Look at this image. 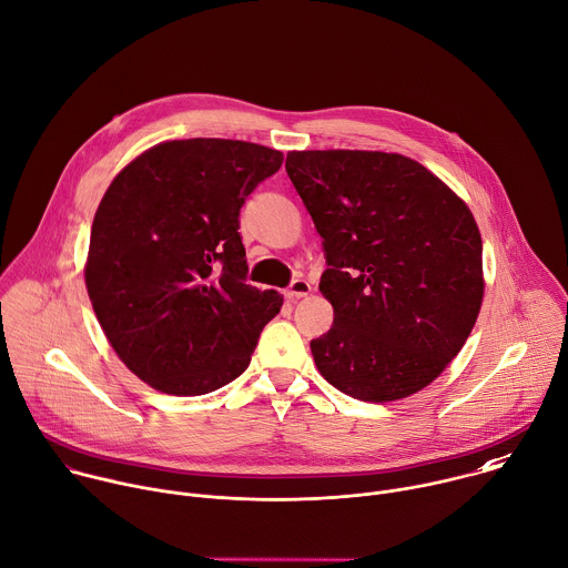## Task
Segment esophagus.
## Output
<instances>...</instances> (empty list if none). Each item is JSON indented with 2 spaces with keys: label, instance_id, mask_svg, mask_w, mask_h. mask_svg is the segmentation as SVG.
<instances>
[{
  "label": "esophagus",
  "instance_id": "1",
  "mask_svg": "<svg viewBox=\"0 0 568 568\" xmlns=\"http://www.w3.org/2000/svg\"><path fill=\"white\" fill-rule=\"evenodd\" d=\"M284 295H286L288 300H302V297L311 295V284H308L306 280H295V282L286 288Z\"/></svg>",
  "mask_w": 568,
  "mask_h": 568
}]
</instances>
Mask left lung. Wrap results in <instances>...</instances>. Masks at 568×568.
Returning a JSON list of instances; mask_svg holds the SVG:
<instances>
[{
	"label": "left lung",
	"instance_id": "8db88e82",
	"mask_svg": "<svg viewBox=\"0 0 568 568\" xmlns=\"http://www.w3.org/2000/svg\"><path fill=\"white\" fill-rule=\"evenodd\" d=\"M286 173L324 240L333 326L311 342L322 377L362 402L428 386L468 339L484 297L466 202L419 162L382 151H291Z\"/></svg>",
	"mask_w": 568,
	"mask_h": 568
}]
</instances>
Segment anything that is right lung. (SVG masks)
Masks as SVG:
<instances>
[{
	"label": "right lung",
	"mask_w": 568,
	"mask_h": 568,
	"mask_svg": "<svg viewBox=\"0 0 568 568\" xmlns=\"http://www.w3.org/2000/svg\"><path fill=\"white\" fill-rule=\"evenodd\" d=\"M275 149L173 140L129 162L106 189L84 264L98 322L131 373L193 397L240 377L284 297L246 284L240 209L280 171Z\"/></svg>",
	"instance_id": "1"
}]
</instances>
